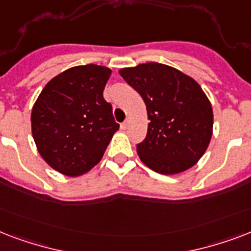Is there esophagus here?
Wrapping results in <instances>:
<instances>
[{
	"label": "esophagus",
	"instance_id": "esophagus-1",
	"mask_svg": "<svg viewBox=\"0 0 251 251\" xmlns=\"http://www.w3.org/2000/svg\"><path fill=\"white\" fill-rule=\"evenodd\" d=\"M129 124H130V120H129V118H126L125 121H124L121 124V127H122V129H127V126H129Z\"/></svg>",
	"mask_w": 251,
	"mask_h": 251
}]
</instances>
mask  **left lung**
Segmentation results:
<instances>
[{"label":"left lung","instance_id":"obj_1","mask_svg":"<svg viewBox=\"0 0 251 251\" xmlns=\"http://www.w3.org/2000/svg\"><path fill=\"white\" fill-rule=\"evenodd\" d=\"M141 95L149 129L137 146L143 164L161 175L186 171L206 152L212 137V106L197 82L177 69L157 62L120 70Z\"/></svg>","mask_w":251,"mask_h":251}]
</instances>
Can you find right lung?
Segmentation results:
<instances>
[{"instance_id":"1","label":"right lung","mask_w":251,"mask_h":251,"mask_svg":"<svg viewBox=\"0 0 251 251\" xmlns=\"http://www.w3.org/2000/svg\"><path fill=\"white\" fill-rule=\"evenodd\" d=\"M112 70L99 65L70 68L50 79L31 112L41 157L62 175H84L101 160L120 127L102 91Z\"/></svg>"}]
</instances>
